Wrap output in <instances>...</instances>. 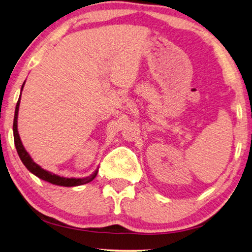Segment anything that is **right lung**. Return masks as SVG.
<instances>
[{
	"label": "right lung",
	"mask_w": 252,
	"mask_h": 252,
	"mask_svg": "<svg viewBox=\"0 0 252 252\" xmlns=\"http://www.w3.org/2000/svg\"><path fill=\"white\" fill-rule=\"evenodd\" d=\"M23 86H24V82L22 85L21 92L23 89ZM20 99H21V94H20L18 104H16V107H15L14 121H13V135H14V144H15V147H16V152H18L20 158H21L22 163L26 165V167L28 168V170L30 171L32 174L38 176L39 179L43 180V181H47V182L51 183V184L60 185V187H78V185H82V184L92 182L94 177H96L98 170L94 173H93V174L90 176L84 177V179H73V177H71V179H68V177H63V176L52 174V173L45 171V170H43V168H41V166H39V165L36 164L35 162H33L31 156L29 155V153L26 151V148L23 147L22 142H21V139H20V136H19V131H18V114H19Z\"/></svg>",
	"instance_id": "add662e5"
}]
</instances>
